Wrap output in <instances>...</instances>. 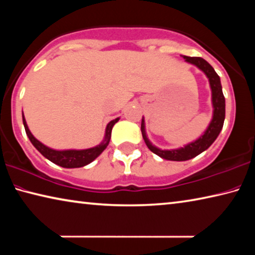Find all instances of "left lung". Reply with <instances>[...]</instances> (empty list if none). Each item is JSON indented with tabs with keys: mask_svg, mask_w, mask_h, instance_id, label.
I'll use <instances>...</instances> for the list:
<instances>
[{
	"mask_svg": "<svg viewBox=\"0 0 255 255\" xmlns=\"http://www.w3.org/2000/svg\"><path fill=\"white\" fill-rule=\"evenodd\" d=\"M186 62L193 64L199 68L201 71L204 72V75L208 77L210 88H211V101H212V119L210 121L208 128L202 134L199 138L193 140V142L184 145V147L173 148V149H161L153 145L147 138L146 131H145V120L144 117L142 119V125H140V130L144 138V142L146 146L154 153L164 160L169 161H186L193 159L196 155L201 154L205 149L211 146L212 143L219 136L222 126L225 121V96L222 93V87L220 83V77L218 76L215 69L211 67V64L205 61L204 59L197 58V56H186L184 55Z\"/></svg>",
	"mask_w": 255,
	"mask_h": 255,
	"instance_id": "8db88e82",
	"label": "left lung"
}]
</instances>
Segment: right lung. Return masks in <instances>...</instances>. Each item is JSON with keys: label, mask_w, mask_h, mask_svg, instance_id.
<instances>
[{"label": "right lung", "mask_w": 255, "mask_h": 255, "mask_svg": "<svg viewBox=\"0 0 255 255\" xmlns=\"http://www.w3.org/2000/svg\"><path fill=\"white\" fill-rule=\"evenodd\" d=\"M118 121L119 118H117L108 124V126L106 128V135H104L103 140L94 147L86 149H53L46 146V145H44L43 143H40L38 139L35 138L34 135L31 134L29 128L27 126L25 116H23L22 112V123L23 126H25L26 134L31 144H33L40 154L45 156L47 160H50L51 162H53L63 168H80L93 162V161L107 148L111 138L112 128L115 126V124L118 123Z\"/></svg>", "instance_id": "add662e5"}]
</instances>
